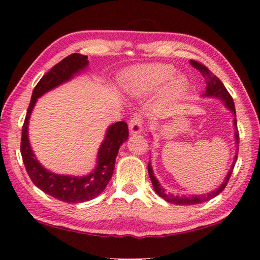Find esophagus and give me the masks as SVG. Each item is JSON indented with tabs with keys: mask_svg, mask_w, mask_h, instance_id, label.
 Listing matches in <instances>:
<instances>
[{
	"mask_svg": "<svg viewBox=\"0 0 260 260\" xmlns=\"http://www.w3.org/2000/svg\"><path fill=\"white\" fill-rule=\"evenodd\" d=\"M143 128V118L135 115L132 119L129 120V131L132 134H139L142 132Z\"/></svg>",
	"mask_w": 260,
	"mask_h": 260,
	"instance_id": "obj_1",
	"label": "esophagus"
}]
</instances>
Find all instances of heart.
Instances as JSON below:
<instances>
[{
  "mask_svg": "<svg viewBox=\"0 0 260 260\" xmlns=\"http://www.w3.org/2000/svg\"><path fill=\"white\" fill-rule=\"evenodd\" d=\"M175 75V68L167 63H151L138 66L124 73L121 77L125 89L135 95H144L159 91L165 84L164 98L167 102H175L184 96L187 89L186 78L182 76L170 79ZM170 83H168V82Z\"/></svg>",
  "mask_w": 260,
  "mask_h": 260,
  "instance_id": "b5f03b06",
  "label": "heart"
}]
</instances>
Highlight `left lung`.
Listing matches in <instances>:
<instances>
[{"instance_id": "1", "label": "left lung", "mask_w": 260, "mask_h": 260, "mask_svg": "<svg viewBox=\"0 0 260 260\" xmlns=\"http://www.w3.org/2000/svg\"><path fill=\"white\" fill-rule=\"evenodd\" d=\"M190 63L196 69L199 70L202 76L206 78L207 88H206V92L204 94V96L220 99V100L225 103V106L233 112L234 117H235V107H234L233 99H232V96H231V94L229 93L228 89H226V87L224 86V84L219 81V78L215 76V75L212 74L210 70L206 67V66H204L200 62H198V61L190 60ZM234 128H235V133H234L235 143H237V152H238V151H239V131H238V127H237V118H234ZM237 159H238V153L235 154L233 165L231 166V169L229 171L228 175H226L224 182L220 184V186L218 188H216V190H214L212 192L207 193V194H201V196H182V197H178V196L172 194V193H167L166 191L164 190L162 186L160 185L158 179L154 177L152 167H151V162L148 164V172H149V176H150L151 182H152V185H153L155 193H157L159 197H161L164 200H166L167 202H171V204H175V205L192 206V205H197V204H201V202L208 201V200L212 199V198L218 196L219 193L224 190L225 186L228 185L231 175H232V172H233L234 165H235V162H237Z\"/></svg>"}]
</instances>
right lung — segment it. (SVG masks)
<instances>
[{"instance_id": "add662e5", "label": "right lung", "mask_w": 260, "mask_h": 260, "mask_svg": "<svg viewBox=\"0 0 260 260\" xmlns=\"http://www.w3.org/2000/svg\"><path fill=\"white\" fill-rule=\"evenodd\" d=\"M87 64L86 55L73 53L56 63L41 78L32 91L21 132L20 152L31 182L46 194L69 204L92 200L103 192L114 174L116 157L120 145L128 139V126L125 121L112 124L108 128L106 138L99 149L95 169L86 176L76 177L51 173L37 161L28 140V121L37 99L60 84L72 79L74 75L86 68Z\"/></svg>"}]
</instances>
